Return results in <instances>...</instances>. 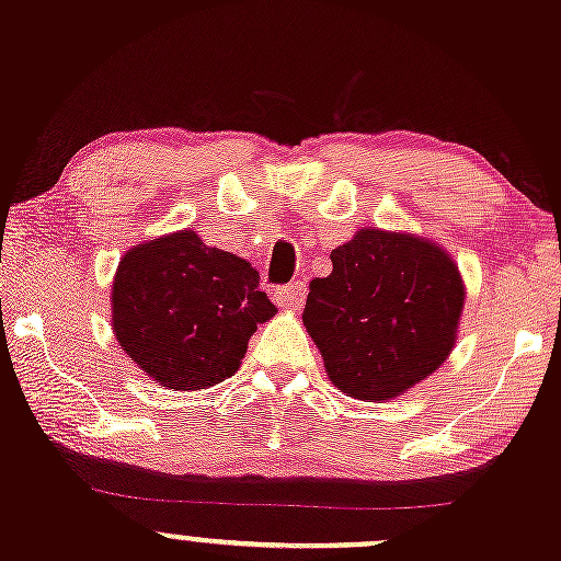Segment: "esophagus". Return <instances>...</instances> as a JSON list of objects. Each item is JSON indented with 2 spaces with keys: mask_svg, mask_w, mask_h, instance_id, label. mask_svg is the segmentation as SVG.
<instances>
[{
  "mask_svg": "<svg viewBox=\"0 0 561 561\" xmlns=\"http://www.w3.org/2000/svg\"><path fill=\"white\" fill-rule=\"evenodd\" d=\"M274 298H276V304L282 306V309L296 311V309H300V306H304V298H306V285H304V282H290V285L276 287Z\"/></svg>",
  "mask_w": 561,
  "mask_h": 561,
  "instance_id": "esophagus-1",
  "label": "esophagus"
}]
</instances>
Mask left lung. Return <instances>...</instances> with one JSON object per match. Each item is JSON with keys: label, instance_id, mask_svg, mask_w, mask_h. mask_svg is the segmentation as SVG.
Wrapping results in <instances>:
<instances>
[{"label": "left lung", "instance_id": "1", "mask_svg": "<svg viewBox=\"0 0 561 561\" xmlns=\"http://www.w3.org/2000/svg\"><path fill=\"white\" fill-rule=\"evenodd\" d=\"M311 279L304 325L328 379L350 398L392 400L446 363L457 344L465 282L454 257L409 231L359 228Z\"/></svg>", "mask_w": 561, "mask_h": 561}]
</instances>
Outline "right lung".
<instances>
[{
    "label": "right lung",
    "mask_w": 561,
    "mask_h": 561,
    "mask_svg": "<svg viewBox=\"0 0 561 561\" xmlns=\"http://www.w3.org/2000/svg\"><path fill=\"white\" fill-rule=\"evenodd\" d=\"M244 257L191 228L141 241L112 279V333L156 385L206 389L239 370L250 335L276 314Z\"/></svg>",
    "instance_id": "obj_1"
}]
</instances>
